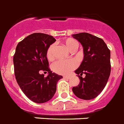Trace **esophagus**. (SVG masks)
<instances>
[{"label": "esophagus", "instance_id": "esophagus-1", "mask_svg": "<svg viewBox=\"0 0 124 124\" xmlns=\"http://www.w3.org/2000/svg\"><path fill=\"white\" fill-rule=\"evenodd\" d=\"M63 77L64 78H70L69 76H67V75H63Z\"/></svg>", "mask_w": 124, "mask_h": 124}]
</instances>
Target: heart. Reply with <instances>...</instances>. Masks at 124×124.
Wrapping results in <instances>:
<instances>
[{"label":"heart","instance_id":"1","mask_svg":"<svg viewBox=\"0 0 124 124\" xmlns=\"http://www.w3.org/2000/svg\"><path fill=\"white\" fill-rule=\"evenodd\" d=\"M65 46L70 51L77 50L78 44L75 40L73 39H67L64 41ZM55 49V44H52L49 47L47 50V58L49 61L53 60L54 58V52ZM77 61L74 59L69 60H59L56 61L52 65V69L55 72L62 75L69 74L72 70L75 69L77 67Z\"/></svg>","mask_w":124,"mask_h":124}]
</instances>
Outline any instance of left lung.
<instances>
[{"instance_id": "left-lung-1", "label": "left lung", "mask_w": 124, "mask_h": 124, "mask_svg": "<svg viewBox=\"0 0 124 124\" xmlns=\"http://www.w3.org/2000/svg\"><path fill=\"white\" fill-rule=\"evenodd\" d=\"M83 47L84 59L75 71L80 83L72 88L74 94L81 99L91 100L98 96L107 84L110 74V51L102 39L89 33L72 35ZM86 75L84 78L81 76Z\"/></svg>"}]
</instances>
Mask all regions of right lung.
Returning a JSON list of instances; mask_svg holds the SVG:
<instances>
[{
	"mask_svg": "<svg viewBox=\"0 0 124 124\" xmlns=\"http://www.w3.org/2000/svg\"><path fill=\"white\" fill-rule=\"evenodd\" d=\"M56 40L51 35L34 33L17 44L13 62L16 80L24 94L38 104L53 97L57 83L62 76L52 73L49 67L47 50ZM40 70L48 71L44 77Z\"/></svg>",
	"mask_w": 124,
	"mask_h": 124,
	"instance_id": "obj_1",
	"label": "right lung"
}]
</instances>
